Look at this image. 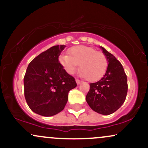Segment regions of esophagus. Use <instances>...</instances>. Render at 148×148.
Listing matches in <instances>:
<instances>
[{"instance_id": "34e87169", "label": "esophagus", "mask_w": 148, "mask_h": 148, "mask_svg": "<svg viewBox=\"0 0 148 148\" xmlns=\"http://www.w3.org/2000/svg\"><path fill=\"white\" fill-rule=\"evenodd\" d=\"M76 84H77L78 85H79L80 84H81V82H82V81H80L79 79H76Z\"/></svg>"}]
</instances>
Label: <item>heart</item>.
Returning a JSON list of instances; mask_svg holds the SVG:
<instances>
[{
	"mask_svg": "<svg viewBox=\"0 0 148 148\" xmlns=\"http://www.w3.org/2000/svg\"><path fill=\"white\" fill-rule=\"evenodd\" d=\"M69 54H62L59 61L65 71L73 74L80 64V74L90 81H96L104 75L108 60L104 53L87 46L79 45L71 47Z\"/></svg>",
	"mask_w": 148,
	"mask_h": 148,
	"instance_id": "1",
	"label": "heart"
}]
</instances>
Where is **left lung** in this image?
Listing matches in <instances>:
<instances>
[{"label": "left lung", "mask_w": 148, "mask_h": 148, "mask_svg": "<svg viewBox=\"0 0 148 148\" xmlns=\"http://www.w3.org/2000/svg\"><path fill=\"white\" fill-rule=\"evenodd\" d=\"M108 60L104 76L96 83L90 84L86 99L94 111L109 115L120 108L126 99L128 85L125 70L113 54L101 47Z\"/></svg>", "instance_id": "8db88e82"}]
</instances>
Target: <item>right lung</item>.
I'll use <instances>...</instances> for the list:
<instances>
[{"instance_id": "add662e5", "label": "right lung", "mask_w": 148, "mask_h": 148, "mask_svg": "<svg viewBox=\"0 0 148 148\" xmlns=\"http://www.w3.org/2000/svg\"><path fill=\"white\" fill-rule=\"evenodd\" d=\"M64 45L53 46L35 57L25 72V99L33 112L52 116L64 109L68 93L76 87L75 79L66 72L58 60Z\"/></svg>"}]
</instances>
